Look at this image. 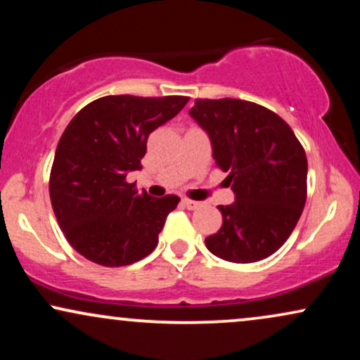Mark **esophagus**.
Returning a JSON list of instances; mask_svg holds the SVG:
<instances>
[{
  "instance_id": "esophagus-1",
  "label": "esophagus",
  "mask_w": 360,
  "mask_h": 360,
  "mask_svg": "<svg viewBox=\"0 0 360 360\" xmlns=\"http://www.w3.org/2000/svg\"><path fill=\"white\" fill-rule=\"evenodd\" d=\"M181 203H183L184 208H188V210H196V208H200V206H201V203H198V201H193V200H188V198H184Z\"/></svg>"
}]
</instances>
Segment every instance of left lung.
I'll return each mask as SVG.
<instances>
[{
	"label": "left lung",
	"mask_w": 360,
	"mask_h": 360,
	"mask_svg": "<svg viewBox=\"0 0 360 360\" xmlns=\"http://www.w3.org/2000/svg\"><path fill=\"white\" fill-rule=\"evenodd\" d=\"M189 115L210 135L214 164L229 172L235 201L218 206L223 225L206 247L223 260L257 262L281 249L307 201L308 160L295 131L252 101L196 100Z\"/></svg>",
	"instance_id": "obj_1"
}]
</instances>
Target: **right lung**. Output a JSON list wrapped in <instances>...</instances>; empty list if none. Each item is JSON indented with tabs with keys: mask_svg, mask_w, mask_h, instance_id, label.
I'll list each match as a JSON object with an SVG mask.
<instances>
[{
	"mask_svg": "<svg viewBox=\"0 0 360 360\" xmlns=\"http://www.w3.org/2000/svg\"><path fill=\"white\" fill-rule=\"evenodd\" d=\"M188 101V96H103L86 105L65 127L53 157L49 193L64 237L82 257L122 267L155 249L179 198L139 193L127 176L142 169L148 135L174 118Z\"/></svg>",
	"mask_w": 360,
	"mask_h": 360,
	"instance_id": "add662e5",
	"label": "right lung"
}]
</instances>
